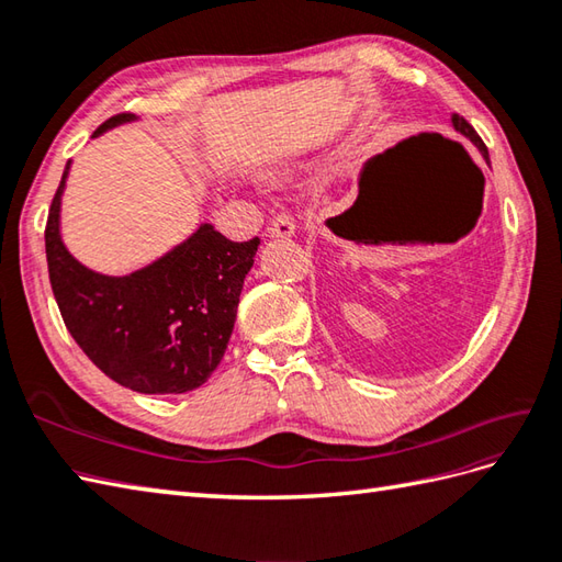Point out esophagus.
<instances>
[{"label": "esophagus", "mask_w": 562, "mask_h": 562, "mask_svg": "<svg viewBox=\"0 0 562 562\" xmlns=\"http://www.w3.org/2000/svg\"><path fill=\"white\" fill-rule=\"evenodd\" d=\"M268 236L270 238H292L294 236V222L288 217V214H278L268 226Z\"/></svg>", "instance_id": "34e87169"}]
</instances>
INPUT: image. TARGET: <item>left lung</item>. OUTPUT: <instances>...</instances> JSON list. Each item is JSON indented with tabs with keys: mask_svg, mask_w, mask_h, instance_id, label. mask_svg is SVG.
<instances>
[{
	"mask_svg": "<svg viewBox=\"0 0 562 562\" xmlns=\"http://www.w3.org/2000/svg\"><path fill=\"white\" fill-rule=\"evenodd\" d=\"M451 125H453V130H457V133H461L463 137H469V139L473 142V145H475V147H479V151L483 154V159H485V161H491V159H487V147L483 145V139L479 137V133H475V130H473V127H471L469 123H465V121H463V117H461V115H457V113H453V115H451Z\"/></svg>",
	"mask_w": 562,
	"mask_h": 562,
	"instance_id": "8db88e82",
	"label": "left lung"
}]
</instances>
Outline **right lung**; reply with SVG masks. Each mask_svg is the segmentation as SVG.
I'll return each instance as SVG.
<instances>
[{"mask_svg": "<svg viewBox=\"0 0 562 562\" xmlns=\"http://www.w3.org/2000/svg\"><path fill=\"white\" fill-rule=\"evenodd\" d=\"M115 115L93 137L135 123ZM71 161L53 198L45 226V256L65 326L105 376L137 393H186L205 384L229 345L238 296L260 238L236 244L212 224L149 266L103 274L69 254L63 241V193Z\"/></svg>", "mask_w": 562, "mask_h": 562, "instance_id": "add662e5", "label": "right lung"}]
</instances>
